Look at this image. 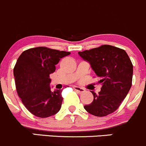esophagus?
Returning a JSON list of instances; mask_svg holds the SVG:
<instances>
[{
  "instance_id": "esophagus-1",
  "label": "esophagus",
  "mask_w": 146,
  "mask_h": 146,
  "mask_svg": "<svg viewBox=\"0 0 146 146\" xmlns=\"http://www.w3.org/2000/svg\"><path fill=\"white\" fill-rule=\"evenodd\" d=\"M73 88L75 90V91H76V92L79 93V94H82V93H84V91H85V89H84V88H81V87L76 86H73Z\"/></svg>"
}]
</instances>
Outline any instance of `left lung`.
I'll use <instances>...</instances> for the list:
<instances>
[{"instance_id":"8db88e82","label":"left lung","mask_w":146,"mask_h":146,"mask_svg":"<svg viewBox=\"0 0 146 146\" xmlns=\"http://www.w3.org/2000/svg\"><path fill=\"white\" fill-rule=\"evenodd\" d=\"M89 62L102 85L98 94L91 91L94 100L84 109L97 117L107 116L115 112L128 94L132 84L133 64L123 49L110 45L79 52Z\"/></svg>"}]
</instances>
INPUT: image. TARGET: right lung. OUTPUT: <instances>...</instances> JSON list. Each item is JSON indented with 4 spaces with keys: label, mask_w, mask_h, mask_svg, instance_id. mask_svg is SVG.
<instances>
[{
    "label": "right lung",
    "mask_w": 146,
    "mask_h": 146,
    "mask_svg": "<svg viewBox=\"0 0 146 146\" xmlns=\"http://www.w3.org/2000/svg\"><path fill=\"white\" fill-rule=\"evenodd\" d=\"M70 54L37 47L24 51L17 59L13 70L16 89L27 109L35 116L48 117L60 110L62 91H51L50 74L61 58Z\"/></svg>",
    "instance_id": "1"
}]
</instances>
